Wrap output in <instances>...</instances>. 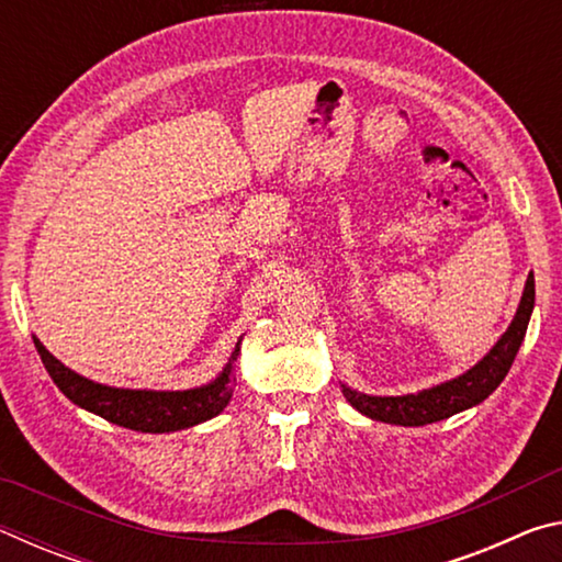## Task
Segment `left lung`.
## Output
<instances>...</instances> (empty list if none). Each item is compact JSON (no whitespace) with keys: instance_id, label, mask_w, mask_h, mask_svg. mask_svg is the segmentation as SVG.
I'll list each match as a JSON object with an SVG mask.
<instances>
[{"instance_id":"left-lung-1","label":"left lung","mask_w":562,"mask_h":562,"mask_svg":"<svg viewBox=\"0 0 562 562\" xmlns=\"http://www.w3.org/2000/svg\"><path fill=\"white\" fill-rule=\"evenodd\" d=\"M536 304V280L528 274L526 292H522L520 307L513 317L506 335L498 339V345L493 347L486 357L469 372L461 374L451 382L424 389L418 394L406 396H367L359 392H351L349 386H341V394L347 396V402L374 422L398 424V426H424L441 422L453 414L463 412V408L481 404L488 394L496 392V386L506 379L508 369L516 359L520 341L526 337L528 319Z\"/></svg>"}]
</instances>
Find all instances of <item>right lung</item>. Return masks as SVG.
<instances>
[{
  "instance_id": "right-lung-1",
  "label": "right lung",
  "mask_w": 562,
  "mask_h": 562,
  "mask_svg": "<svg viewBox=\"0 0 562 562\" xmlns=\"http://www.w3.org/2000/svg\"><path fill=\"white\" fill-rule=\"evenodd\" d=\"M36 351L44 361L46 372L54 379V384L61 389L64 396H69L74 404H79L87 412H93L106 418L111 424L126 426L133 431L146 434H166L207 422L223 412L233 396V372L231 364L215 379L213 384L201 389H188V392H146V389H113L83 379L69 367H64L59 359L46 351L40 339H34ZM235 347L233 359H237Z\"/></svg>"
}]
</instances>
